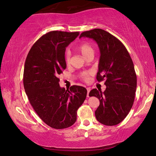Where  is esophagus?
I'll list each match as a JSON object with an SVG mask.
<instances>
[{
  "mask_svg": "<svg viewBox=\"0 0 156 156\" xmlns=\"http://www.w3.org/2000/svg\"><path fill=\"white\" fill-rule=\"evenodd\" d=\"M87 97H89V92H90V91H91V89L89 88V87H87Z\"/></svg>",
  "mask_w": 156,
  "mask_h": 156,
  "instance_id": "obj_1",
  "label": "esophagus"
}]
</instances>
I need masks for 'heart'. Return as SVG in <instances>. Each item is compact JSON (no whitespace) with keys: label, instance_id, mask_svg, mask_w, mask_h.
Returning <instances> with one entry per match:
<instances>
[{"label":"heart","instance_id":"obj_1","mask_svg":"<svg viewBox=\"0 0 156 156\" xmlns=\"http://www.w3.org/2000/svg\"><path fill=\"white\" fill-rule=\"evenodd\" d=\"M77 49L78 50V51H80L81 53V54L85 58L88 57L90 55H93L94 54V49L92 44L91 43H89V42H83L80 45H79L77 47ZM70 56L71 54L69 51H67L65 53V62L67 64H69L70 62ZM89 76H90V73L89 72H83L81 74V78L84 80H87L89 79Z\"/></svg>","mask_w":156,"mask_h":156}]
</instances>
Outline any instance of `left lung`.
<instances>
[{
  "instance_id": "1",
  "label": "left lung",
  "mask_w": 156,
  "mask_h": 156,
  "mask_svg": "<svg viewBox=\"0 0 156 156\" xmlns=\"http://www.w3.org/2000/svg\"><path fill=\"white\" fill-rule=\"evenodd\" d=\"M82 37L93 38L99 47L100 57L96 79L105 80L104 92L94 89L89 96L100 100L95 112L97 120L102 125L113 126L122 122L133 106L137 77L132 59L122 42L101 29L82 33Z\"/></svg>"
}]
</instances>
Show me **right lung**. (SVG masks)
<instances>
[{"mask_svg": "<svg viewBox=\"0 0 156 156\" xmlns=\"http://www.w3.org/2000/svg\"><path fill=\"white\" fill-rule=\"evenodd\" d=\"M79 31H52L37 41L26 58L23 84L36 113L50 127L62 129L76 121L77 110L87 97V89L73 85L61 88L58 76L67 67L66 47L77 38Z\"/></svg>", "mask_w": 156, "mask_h": 156, "instance_id": "add662e5", "label": "right lung"}]
</instances>
